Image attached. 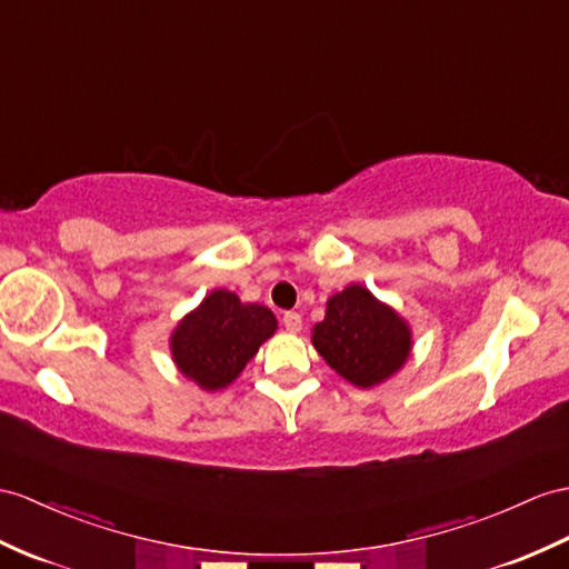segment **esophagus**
I'll list each match as a JSON object with an SVG mask.
<instances>
[{
	"label": "esophagus",
	"instance_id": "obj_1",
	"mask_svg": "<svg viewBox=\"0 0 569 569\" xmlns=\"http://www.w3.org/2000/svg\"><path fill=\"white\" fill-rule=\"evenodd\" d=\"M282 323H284V328H287L289 332H299V330H301V316H299L297 311H287V313L282 316Z\"/></svg>",
	"mask_w": 569,
	"mask_h": 569
}]
</instances>
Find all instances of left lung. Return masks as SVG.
Wrapping results in <instances>:
<instances>
[{
	"label": "left lung",
	"mask_w": 569,
	"mask_h": 569,
	"mask_svg": "<svg viewBox=\"0 0 569 569\" xmlns=\"http://www.w3.org/2000/svg\"><path fill=\"white\" fill-rule=\"evenodd\" d=\"M311 342L345 381L373 389L406 367L412 328L365 284H348L326 301V316L311 328Z\"/></svg>",
	"instance_id": "obj_1"
}]
</instances>
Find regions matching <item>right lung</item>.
Listing matches in <instances>:
<instances>
[{
    "label": "right lung",
    "mask_w": 569,
    "mask_h": 569,
    "mask_svg": "<svg viewBox=\"0 0 569 569\" xmlns=\"http://www.w3.org/2000/svg\"><path fill=\"white\" fill-rule=\"evenodd\" d=\"M274 330L277 318L268 307L243 303L239 295L219 287L171 330V359L188 381L214 393L239 379Z\"/></svg>",
    "instance_id": "add662e5"
}]
</instances>
